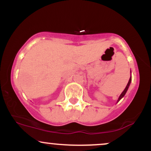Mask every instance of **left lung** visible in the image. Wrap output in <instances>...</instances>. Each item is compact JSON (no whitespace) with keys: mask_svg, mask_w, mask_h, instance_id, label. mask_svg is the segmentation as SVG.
<instances>
[{"mask_svg":"<svg viewBox=\"0 0 151 151\" xmlns=\"http://www.w3.org/2000/svg\"><path fill=\"white\" fill-rule=\"evenodd\" d=\"M131 77H130V79H129V82H128L127 85H126V86L125 89H124V91H123V92L121 93V94L120 95V96H119V99H118L117 102H119V101H120V100L121 99H122L123 97H124V95L126 94V91H127V90H128V89H129V85H130V84H131Z\"/></svg>","mask_w":151,"mask_h":151,"instance_id":"8db88e82","label":"left lung"}]
</instances>
